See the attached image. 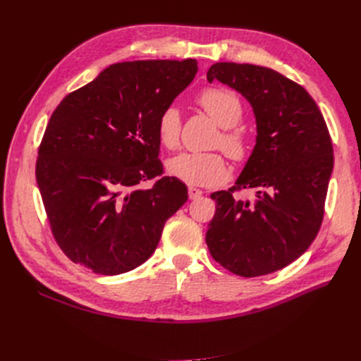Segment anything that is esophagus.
Masks as SVG:
<instances>
[{
  "instance_id": "1",
  "label": "esophagus",
  "mask_w": 361,
  "mask_h": 361,
  "mask_svg": "<svg viewBox=\"0 0 361 361\" xmlns=\"http://www.w3.org/2000/svg\"><path fill=\"white\" fill-rule=\"evenodd\" d=\"M188 195H190V199H191V200H197V199H200L202 195H203V191H202V190H199V188L190 187V188H188Z\"/></svg>"
}]
</instances>
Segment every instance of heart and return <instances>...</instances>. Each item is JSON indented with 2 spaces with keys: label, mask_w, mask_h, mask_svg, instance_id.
<instances>
[{
  "label": "heart",
  "mask_w": 361,
  "mask_h": 361,
  "mask_svg": "<svg viewBox=\"0 0 361 361\" xmlns=\"http://www.w3.org/2000/svg\"><path fill=\"white\" fill-rule=\"evenodd\" d=\"M197 104L211 116L223 130L215 146L221 147L235 161H241L248 154V138L241 129L233 128L243 117V104L239 97L227 89H204L197 96ZM182 129L180 113L174 105L167 106L158 117L159 143L173 150L179 146ZM167 170L176 179L192 187H215L227 176V164L218 152H185L167 162Z\"/></svg>",
  "instance_id": "b5f03b06"
}]
</instances>
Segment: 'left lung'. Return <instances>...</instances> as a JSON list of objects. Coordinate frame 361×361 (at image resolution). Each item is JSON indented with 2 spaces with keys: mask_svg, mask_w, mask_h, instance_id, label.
Returning <instances> with one entry per match:
<instances>
[{
  "mask_svg": "<svg viewBox=\"0 0 361 361\" xmlns=\"http://www.w3.org/2000/svg\"><path fill=\"white\" fill-rule=\"evenodd\" d=\"M218 80L253 106L257 137L236 183L212 192L215 215L207 224L211 256L241 277L288 267L318 235L333 171V145L318 105L281 73L239 63H215ZM253 189V201L238 192Z\"/></svg>",
  "mask_w": 361,
  "mask_h": 361,
  "instance_id": "1",
  "label": "left lung"
}]
</instances>
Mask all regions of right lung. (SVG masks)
Returning <instances> with one entry per match:
<instances>
[{"label": "right lung", "instance_id": "add662e5", "mask_svg": "<svg viewBox=\"0 0 361 361\" xmlns=\"http://www.w3.org/2000/svg\"><path fill=\"white\" fill-rule=\"evenodd\" d=\"M195 73L192 59L116 63L52 113L36 180L54 239L75 264L104 276L140 267L188 200L187 185L164 176L157 125Z\"/></svg>", "mask_w": 361, "mask_h": 361}]
</instances>
